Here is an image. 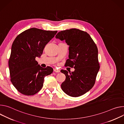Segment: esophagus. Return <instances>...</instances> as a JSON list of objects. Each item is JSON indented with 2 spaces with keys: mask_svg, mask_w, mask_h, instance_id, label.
Here are the masks:
<instances>
[{
  "mask_svg": "<svg viewBox=\"0 0 124 124\" xmlns=\"http://www.w3.org/2000/svg\"><path fill=\"white\" fill-rule=\"evenodd\" d=\"M54 71L55 72H57V73L60 72V70H59L56 69V68H54Z\"/></svg>",
  "mask_w": 124,
  "mask_h": 124,
  "instance_id": "obj_1",
  "label": "esophagus"
}]
</instances>
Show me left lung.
I'll list each match as a JSON object with an SVG mask.
<instances>
[{"label": "left lung", "instance_id": "obj_1", "mask_svg": "<svg viewBox=\"0 0 124 124\" xmlns=\"http://www.w3.org/2000/svg\"><path fill=\"white\" fill-rule=\"evenodd\" d=\"M56 38L65 41L70 46L69 59L65 66L75 69L70 73L61 71L66 76L62 89L70 97H79L90 91L95 83L100 67L97 46L87 32L76 29L60 31Z\"/></svg>", "mask_w": 124, "mask_h": 124}]
</instances>
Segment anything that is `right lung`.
<instances>
[{
	"instance_id": "add662e5",
	"label": "right lung",
	"mask_w": 124,
	"mask_h": 124,
	"mask_svg": "<svg viewBox=\"0 0 124 124\" xmlns=\"http://www.w3.org/2000/svg\"><path fill=\"white\" fill-rule=\"evenodd\" d=\"M57 32L31 28L14 41L8 62L10 80L21 93L32 95L38 93L43 86L44 77L53 72L51 67H42L35 59L41 56L46 45Z\"/></svg>"
}]
</instances>
